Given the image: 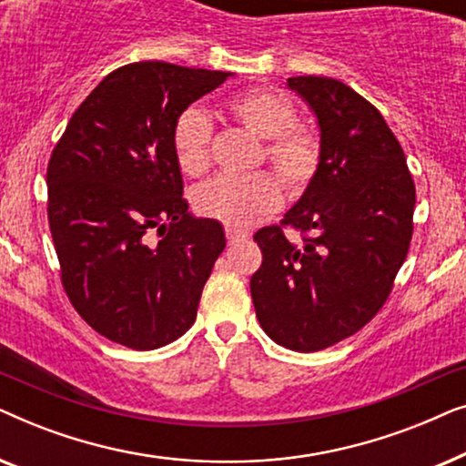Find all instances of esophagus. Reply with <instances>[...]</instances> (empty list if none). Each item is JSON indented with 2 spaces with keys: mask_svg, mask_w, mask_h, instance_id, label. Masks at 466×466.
Wrapping results in <instances>:
<instances>
[{
  "mask_svg": "<svg viewBox=\"0 0 466 466\" xmlns=\"http://www.w3.org/2000/svg\"><path fill=\"white\" fill-rule=\"evenodd\" d=\"M225 233H227V241L231 246L233 244H241V241H246L248 238H250V233L241 231V228H235V227H227Z\"/></svg>",
  "mask_w": 466,
  "mask_h": 466,
  "instance_id": "34e87169",
  "label": "esophagus"
}]
</instances>
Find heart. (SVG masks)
I'll list each match as a JSON object with an SVG mask.
<instances>
[{
	"instance_id": "heart-1",
	"label": "heart",
	"mask_w": 466,
	"mask_h": 466,
	"mask_svg": "<svg viewBox=\"0 0 466 466\" xmlns=\"http://www.w3.org/2000/svg\"><path fill=\"white\" fill-rule=\"evenodd\" d=\"M233 118L265 139V158L290 195H299L320 167V142L297 123V107L284 93L254 88L231 99ZM174 155L187 176L209 167L212 125L199 107H187L174 125ZM279 203V184L273 176H220L195 193L197 212L228 227H250L271 214Z\"/></svg>"
}]
</instances>
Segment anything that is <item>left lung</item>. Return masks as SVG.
I'll return each mask as SVG.
<instances>
[{
    "mask_svg": "<svg viewBox=\"0 0 466 466\" xmlns=\"http://www.w3.org/2000/svg\"><path fill=\"white\" fill-rule=\"evenodd\" d=\"M320 129V167L282 225L254 235L263 265L250 279L260 327L279 346L318 352L360 330L390 295L411 241L416 187L386 120L335 78H289Z\"/></svg>",
    "mask_w": 466,
    "mask_h": 466,
    "instance_id": "obj_1",
    "label": "left lung"
}]
</instances>
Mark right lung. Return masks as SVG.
<instances>
[{
	"label": "right lung",
	"mask_w": 466,
	"mask_h": 466,
	"mask_svg": "<svg viewBox=\"0 0 466 466\" xmlns=\"http://www.w3.org/2000/svg\"><path fill=\"white\" fill-rule=\"evenodd\" d=\"M231 76L163 61L118 67L82 101L50 157L63 289L120 346L155 350L187 333L225 250L220 222L188 212L171 137L177 116Z\"/></svg>",
	"instance_id": "add662e5"
}]
</instances>
